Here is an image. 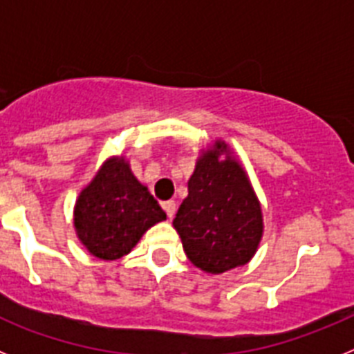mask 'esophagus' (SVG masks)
<instances>
[{
  "label": "esophagus",
  "instance_id": "obj_1",
  "mask_svg": "<svg viewBox=\"0 0 354 354\" xmlns=\"http://www.w3.org/2000/svg\"><path fill=\"white\" fill-rule=\"evenodd\" d=\"M162 209H165L167 216L171 220V218H174V214H175V209H177V205H175L174 200H168V202H165V204H162Z\"/></svg>",
  "mask_w": 354,
  "mask_h": 354
}]
</instances>
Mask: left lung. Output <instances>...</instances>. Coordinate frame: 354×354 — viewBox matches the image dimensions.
Returning a JSON list of instances; mask_svg holds the SVG:
<instances>
[{
    "label": "left lung",
    "mask_w": 354,
    "mask_h": 354,
    "mask_svg": "<svg viewBox=\"0 0 354 354\" xmlns=\"http://www.w3.org/2000/svg\"><path fill=\"white\" fill-rule=\"evenodd\" d=\"M174 227L187 259L205 273L245 266L257 252L264 230L261 204L246 171L221 140L196 161Z\"/></svg>",
    "instance_id": "left-lung-1"
}]
</instances>
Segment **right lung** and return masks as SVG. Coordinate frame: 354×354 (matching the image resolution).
Listing matches in <instances>:
<instances>
[{
	"mask_svg": "<svg viewBox=\"0 0 354 354\" xmlns=\"http://www.w3.org/2000/svg\"><path fill=\"white\" fill-rule=\"evenodd\" d=\"M167 220L158 200L124 158L104 161L74 207V227L93 257L117 261L136 246L152 225Z\"/></svg>",
	"mask_w": 354,
	"mask_h": 354,
	"instance_id": "1",
	"label": "right lung"
}]
</instances>
